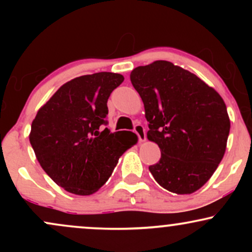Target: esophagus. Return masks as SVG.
<instances>
[{
  "instance_id": "1",
  "label": "esophagus",
  "mask_w": 252,
  "mask_h": 252,
  "mask_svg": "<svg viewBox=\"0 0 252 252\" xmlns=\"http://www.w3.org/2000/svg\"><path fill=\"white\" fill-rule=\"evenodd\" d=\"M134 131L136 132V135L138 136V141H140V142H144V141H146V129H144L143 126L136 124Z\"/></svg>"
}]
</instances>
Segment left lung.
Here are the masks:
<instances>
[{
  "label": "left lung",
  "mask_w": 252,
  "mask_h": 252,
  "mask_svg": "<svg viewBox=\"0 0 252 252\" xmlns=\"http://www.w3.org/2000/svg\"><path fill=\"white\" fill-rule=\"evenodd\" d=\"M130 80L144 104L147 137L161 150L150 173L160 186L176 194L201 189L220 163L230 132L220 94L166 60L134 68Z\"/></svg>",
  "instance_id": "obj_1"
}]
</instances>
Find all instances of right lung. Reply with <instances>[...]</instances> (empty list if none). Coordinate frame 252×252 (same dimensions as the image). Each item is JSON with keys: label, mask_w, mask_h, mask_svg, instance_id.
<instances>
[{"label": "right lung", "mask_w": 252, "mask_h": 252, "mask_svg": "<svg viewBox=\"0 0 252 252\" xmlns=\"http://www.w3.org/2000/svg\"><path fill=\"white\" fill-rule=\"evenodd\" d=\"M123 80L112 72L74 78L60 86L32 122L30 142L40 166L67 192H97L118 158L137 143L134 132L103 129L110 94Z\"/></svg>", "instance_id": "1"}]
</instances>
